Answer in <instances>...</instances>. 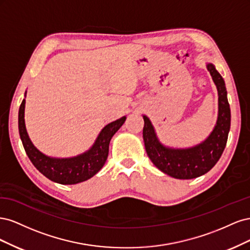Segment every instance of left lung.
I'll list each match as a JSON object with an SVG mask.
<instances>
[{"instance_id": "1", "label": "left lung", "mask_w": 250, "mask_h": 250, "mask_svg": "<svg viewBox=\"0 0 250 250\" xmlns=\"http://www.w3.org/2000/svg\"><path fill=\"white\" fill-rule=\"evenodd\" d=\"M207 69L218 90V118L208 137L193 147L173 148L158 140L154 127L147 116H143V139L146 152L157 169L177 179H192L208 173L221 157L230 129V108L225 82L213 63Z\"/></svg>"}]
</instances>
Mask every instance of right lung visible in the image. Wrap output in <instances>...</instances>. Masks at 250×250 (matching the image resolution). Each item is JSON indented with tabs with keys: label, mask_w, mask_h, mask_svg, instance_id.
Returning <instances> with one entry per match:
<instances>
[{
	"label": "right lung",
	"mask_w": 250,
	"mask_h": 250,
	"mask_svg": "<svg viewBox=\"0 0 250 250\" xmlns=\"http://www.w3.org/2000/svg\"><path fill=\"white\" fill-rule=\"evenodd\" d=\"M25 104L24 99L19 110V131L22 146L34 167L42 175L60 185H76L99 172L107 160L111 138L126 120L124 116L105 126L98 134L94 145L85 152L66 158L51 157L41 152L29 138L25 125Z\"/></svg>",
	"instance_id": "add662e5"
}]
</instances>
